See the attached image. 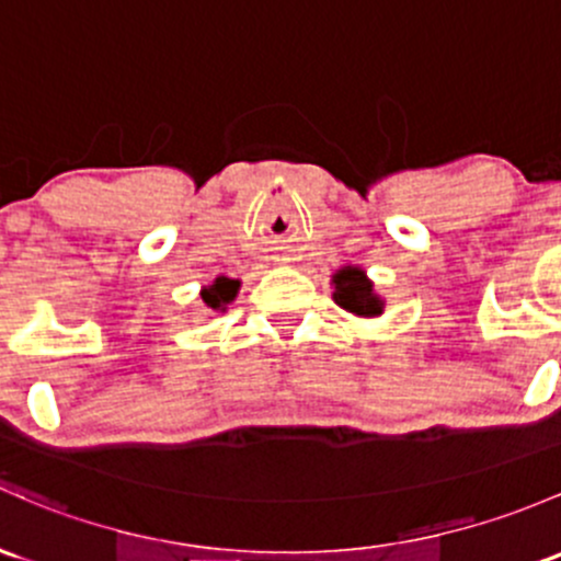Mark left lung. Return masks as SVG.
<instances>
[{
    "label": "left lung",
    "mask_w": 561,
    "mask_h": 561,
    "mask_svg": "<svg viewBox=\"0 0 561 561\" xmlns=\"http://www.w3.org/2000/svg\"><path fill=\"white\" fill-rule=\"evenodd\" d=\"M333 300L350 314L363 317V320H374V317L385 314V298L374 290V282L368 279L365 268L359 265H341L333 276Z\"/></svg>",
    "instance_id": "left-lung-1"
}]
</instances>
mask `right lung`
I'll return each instance as SVG.
<instances>
[{
	"instance_id": "right-lung-1",
	"label": "right lung",
	"mask_w": 561,
	"mask_h": 561,
	"mask_svg": "<svg viewBox=\"0 0 561 561\" xmlns=\"http://www.w3.org/2000/svg\"><path fill=\"white\" fill-rule=\"evenodd\" d=\"M239 287H241L239 279H231V276H217L211 285L202 287V298L211 311H226L228 304H233L236 296H239Z\"/></svg>"
}]
</instances>
